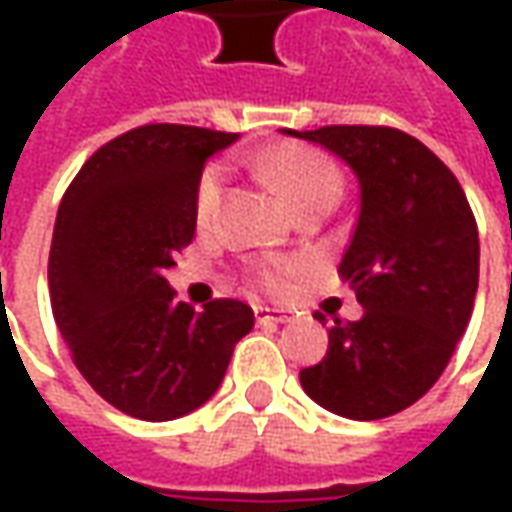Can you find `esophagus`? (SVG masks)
<instances>
[{
  "mask_svg": "<svg viewBox=\"0 0 512 512\" xmlns=\"http://www.w3.org/2000/svg\"><path fill=\"white\" fill-rule=\"evenodd\" d=\"M256 322L259 325H287L290 313L287 310H276V307H256Z\"/></svg>",
  "mask_w": 512,
  "mask_h": 512,
  "instance_id": "esophagus-1",
  "label": "esophagus"
}]
</instances>
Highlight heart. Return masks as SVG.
Returning a JSON list of instances; mask_svg holds the SVG:
<instances>
[{
  "mask_svg": "<svg viewBox=\"0 0 512 512\" xmlns=\"http://www.w3.org/2000/svg\"><path fill=\"white\" fill-rule=\"evenodd\" d=\"M256 168L276 187V193L285 199L290 210L316 202V199L336 202L342 190V179H339V170L333 168V162L319 150L302 148V145H279V148L265 150L256 159ZM219 202H222V168L210 165L196 187V222L210 225L219 210ZM296 273H299L296 265H279L265 270L262 282L267 290H285Z\"/></svg>",
  "mask_w": 512,
  "mask_h": 512,
  "instance_id": "1",
  "label": "heart"
}]
</instances>
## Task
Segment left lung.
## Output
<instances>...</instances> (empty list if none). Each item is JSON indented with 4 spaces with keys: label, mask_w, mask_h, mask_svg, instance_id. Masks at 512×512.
Here are the masks:
<instances>
[{
    "label": "left lung",
    "mask_w": 512,
    "mask_h": 512,
    "mask_svg": "<svg viewBox=\"0 0 512 512\" xmlns=\"http://www.w3.org/2000/svg\"><path fill=\"white\" fill-rule=\"evenodd\" d=\"M282 133L336 153L359 182V219L339 273L364 313L359 322L336 319L327 356L299 382L344 419L393 416L436 384L470 322L479 290L473 210L450 168L402 130Z\"/></svg>",
    "instance_id": "left-lung-1"
}]
</instances>
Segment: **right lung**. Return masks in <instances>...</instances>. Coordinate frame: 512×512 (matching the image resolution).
Segmentation results:
<instances>
[{"instance_id": "obj_1", "label": "right lung", "mask_w": 512, "mask_h": 512, "mask_svg": "<svg viewBox=\"0 0 512 512\" xmlns=\"http://www.w3.org/2000/svg\"><path fill=\"white\" fill-rule=\"evenodd\" d=\"M236 133L145 125L99 148L53 225L48 287L73 364L116 410L142 422L193 413L219 390L253 310L173 299L165 270L196 233L205 162Z\"/></svg>"}]
</instances>
